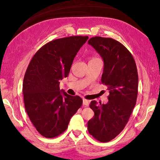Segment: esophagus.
I'll list each match as a JSON object with an SVG mask.
<instances>
[{
    "label": "esophagus",
    "mask_w": 160,
    "mask_h": 160,
    "mask_svg": "<svg viewBox=\"0 0 160 160\" xmlns=\"http://www.w3.org/2000/svg\"><path fill=\"white\" fill-rule=\"evenodd\" d=\"M83 105L84 106H88L89 105V100H86V99H83Z\"/></svg>",
    "instance_id": "obj_1"
}]
</instances>
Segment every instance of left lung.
Wrapping results in <instances>:
<instances>
[{
    "label": "left lung",
    "mask_w": 160,
    "mask_h": 160,
    "mask_svg": "<svg viewBox=\"0 0 160 160\" xmlns=\"http://www.w3.org/2000/svg\"><path fill=\"white\" fill-rule=\"evenodd\" d=\"M88 43L102 58L101 78L110 95L107 104L91 101L94 117L88 122L89 133L102 142L110 141L122 132L136 103L138 76L135 60L123 45L111 38L96 36Z\"/></svg>",
    "instance_id": "left-lung-1"
}]
</instances>
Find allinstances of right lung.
<instances>
[{
	"mask_svg": "<svg viewBox=\"0 0 160 160\" xmlns=\"http://www.w3.org/2000/svg\"><path fill=\"white\" fill-rule=\"evenodd\" d=\"M88 36L55 39L33 55L25 73L22 92L24 107L31 122L46 138L65 131L83 100L60 89V81L68 77L73 60Z\"/></svg>",
	"mask_w": 160,
	"mask_h": 160,
	"instance_id": "add662e5",
	"label": "right lung"
}]
</instances>
